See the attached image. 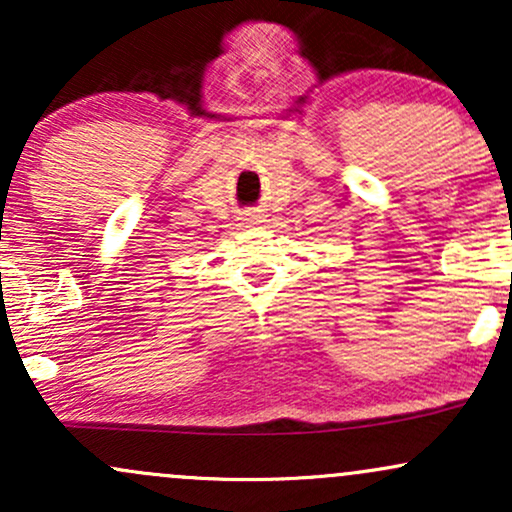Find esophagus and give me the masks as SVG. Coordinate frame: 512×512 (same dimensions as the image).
<instances>
[{
	"instance_id": "34e87169",
	"label": "esophagus",
	"mask_w": 512,
	"mask_h": 512,
	"mask_svg": "<svg viewBox=\"0 0 512 512\" xmlns=\"http://www.w3.org/2000/svg\"><path fill=\"white\" fill-rule=\"evenodd\" d=\"M260 219H262L260 214H245V216H243L245 223H260Z\"/></svg>"
}]
</instances>
